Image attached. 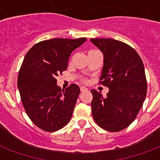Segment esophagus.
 <instances>
[{
	"instance_id": "obj_1",
	"label": "esophagus",
	"mask_w": 160,
	"mask_h": 160,
	"mask_svg": "<svg viewBox=\"0 0 160 160\" xmlns=\"http://www.w3.org/2000/svg\"><path fill=\"white\" fill-rule=\"evenodd\" d=\"M87 90H88L87 88L84 87V86H81V87H80V91H81V92H84V91H87Z\"/></svg>"
}]
</instances>
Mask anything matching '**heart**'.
<instances>
[{"mask_svg":"<svg viewBox=\"0 0 160 160\" xmlns=\"http://www.w3.org/2000/svg\"><path fill=\"white\" fill-rule=\"evenodd\" d=\"M83 81H85H85H86V80H83Z\"/></svg>","mask_w":160,"mask_h":160,"instance_id":"b5f03b06","label":"heart"}]
</instances>
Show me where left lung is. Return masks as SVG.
<instances>
[{"label":"left lung","mask_w":160,"mask_h":160,"mask_svg":"<svg viewBox=\"0 0 160 160\" xmlns=\"http://www.w3.org/2000/svg\"><path fill=\"white\" fill-rule=\"evenodd\" d=\"M104 54L100 82L109 88L106 97L91 90L93 118L107 131L118 132L136 118L147 94V80L141 58L134 48L114 39H90Z\"/></svg>","instance_id":"8db88e82"}]
</instances>
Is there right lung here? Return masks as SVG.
<instances>
[{
    "instance_id": "add662e5",
    "label": "right lung",
    "mask_w": 160,
    "mask_h": 160,
    "mask_svg": "<svg viewBox=\"0 0 160 160\" xmlns=\"http://www.w3.org/2000/svg\"><path fill=\"white\" fill-rule=\"evenodd\" d=\"M86 38H55L36 44L26 53L19 71L18 85L24 109L40 129L55 132L69 123L80 95L75 84L65 89L55 79L67 69L74 50Z\"/></svg>"
}]
</instances>
